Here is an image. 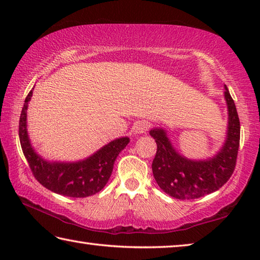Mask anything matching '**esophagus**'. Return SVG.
<instances>
[{
  "instance_id": "esophagus-1",
  "label": "esophagus",
  "mask_w": 260,
  "mask_h": 260,
  "mask_svg": "<svg viewBox=\"0 0 260 260\" xmlns=\"http://www.w3.org/2000/svg\"><path fill=\"white\" fill-rule=\"evenodd\" d=\"M148 129H149V124L148 121H144V120L135 122V125L133 127V131L135 134H143L146 133Z\"/></svg>"
}]
</instances>
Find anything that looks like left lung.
Returning a JSON list of instances; mask_svg holds the SVG:
<instances>
[{
	"label": "left lung",
	"mask_w": 260,
	"mask_h": 260,
	"mask_svg": "<svg viewBox=\"0 0 260 260\" xmlns=\"http://www.w3.org/2000/svg\"><path fill=\"white\" fill-rule=\"evenodd\" d=\"M228 111L226 139L214 156L189 159L173 147L165 128L155 127L150 135L157 143L152 173L158 186L178 200H195L218 190L234 172L240 146V119L234 101L225 86Z\"/></svg>",
	"instance_id": "obj_1"
}]
</instances>
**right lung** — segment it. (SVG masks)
<instances>
[{"mask_svg":"<svg viewBox=\"0 0 260 260\" xmlns=\"http://www.w3.org/2000/svg\"><path fill=\"white\" fill-rule=\"evenodd\" d=\"M33 89L25 99L20 113L19 140L35 179L51 191L77 199L91 196L102 190L111 177L114 160L129 142L128 136L111 141L82 160H47L35 151L27 132V108Z\"/></svg>","mask_w":260,"mask_h":260,"instance_id":"right-lung-1","label":"right lung"}]
</instances>
